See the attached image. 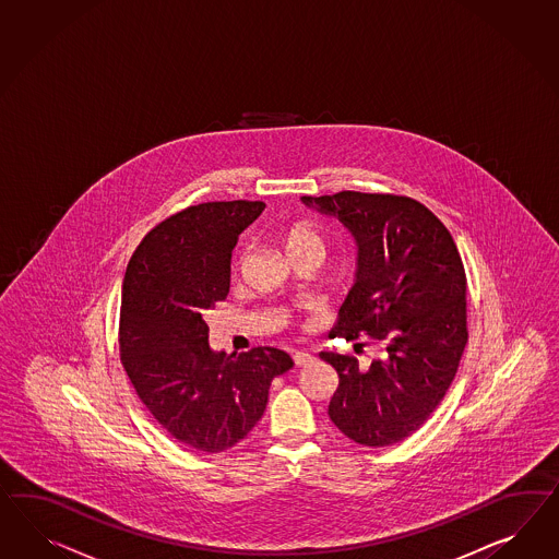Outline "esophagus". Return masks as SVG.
Returning <instances> with one entry per match:
<instances>
[{
	"mask_svg": "<svg viewBox=\"0 0 559 559\" xmlns=\"http://www.w3.org/2000/svg\"><path fill=\"white\" fill-rule=\"evenodd\" d=\"M294 364L298 367L312 366V364H314V357H312L310 353H294Z\"/></svg>",
	"mask_w": 559,
	"mask_h": 559,
	"instance_id": "esophagus-1",
	"label": "esophagus"
}]
</instances>
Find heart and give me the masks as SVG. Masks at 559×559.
I'll return each instance as SVG.
<instances>
[{
  "mask_svg": "<svg viewBox=\"0 0 559 559\" xmlns=\"http://www.w3.org/2000/svg\"><path fill=\"white\" fill-rule=\"evenodd\" d=\"M284 247H286L287 255H300V253H308V251H317L324 255V242L319 237V233L314 228H310L308 224H292L289 228L284 230ZM245 263V255L237 259V270L242 267Z\"/></svg>",
  "mask_w": 559,
  "mask_h": 559,
  "instance_id": "heart-1",
  "label": "heart"
}]
</instances>
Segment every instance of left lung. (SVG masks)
I'll list each match as a JSON object with an SVG mask.
<instances>
[{
    "label": "left lung",
    "mask_w": 559,
    "mask_h": 559,
    "mask_svg": "<svg viewBox=\"0 0 559 559\" xmlns=\"http://www.w3.org/2000/svg\"><path fill=\"white\" fill-rule=\"evenodd\" d=\"M302 202L338 218L357 245L355 284L331 335L383 349L367 369L352 355L320 353L338 373L329 416L359 445H394L425 425L457 373L467 343L462 257L445 224L413 198L338 192Z\"/></svg>",
    "instance_id": "1"
}]
</instances>
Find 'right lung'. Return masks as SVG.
Listing matches in <instances>:
<instances>
[{"mask_svg": "<svg viewBox=\"0 0 559 559\" xmlns=\"http://www.w3.org/2000/svg\"><path fill=\"white\" fill-rule=\"evenodd\" d=\"M263 202H206L157 224L128 261L120 357L146 411L181 445L218 453L265 413L273 378L294 367L275 347L212 352L207 312L230 289V257Z\"/></svg>", "mask_w": 559, "mask_h": 559, "instance_id": "1", "label": "right lung"}]
</instances>
